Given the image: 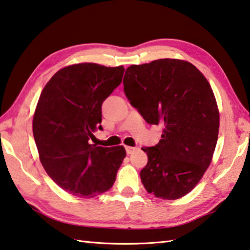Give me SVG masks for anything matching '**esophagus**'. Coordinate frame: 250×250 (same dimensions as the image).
<instances>
[{"label": "esophagus", "instance_id": "34e87169", "mask_svg": "<svg viewBox=\"0 0 250 250\" xmlns=\"http://www.w3.org/2000/svg\"><path fill=\"white\" fill-rule=\"evenodd\" d=\"M135 150H136V147H132V146H125V151L128 155L134 153Z\"/></svg>", "mask_w": 250, "mask_h": 250}]
</instances>
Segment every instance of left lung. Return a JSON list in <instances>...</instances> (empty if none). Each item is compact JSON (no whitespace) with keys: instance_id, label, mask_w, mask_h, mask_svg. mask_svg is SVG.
I'll use <instances>...</instances> for the list:
<instances>
[{"instance_id":"left-lung-1","label":"left lung","mask_w":250,"mask_h":250,"mask_svg":"<svg viewBox=\"0 0 250 250\" xmlns=\"http://www.w3.org/2000/svg\"><path fill=\"white\" fill-rule=\"evenodd\" d=\"M125 94L149 125L164 126L161 140L142 147L147 165L145 189L163 199L189 193L211 163L219 133V110L211 86L188 62L164 58L126 68Z\"/></svg>"}]
</instances>
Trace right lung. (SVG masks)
<instances>
[{"instance_id":"add662e5","label":"right lung","mask_w":250,"mask_h":250,"mask_svg":"<svg viewBox=\"0 0 250 250\" xmlns=\"http://www.w3.org/2000/svg\"><path fill=\"white\" fill-rule=\"evenodd\" d=\"M124 66L82 62L58 70L46 83L34 111L32 130L40 161L63 190L94 197L115 183L125 157L124 146L91 144L102 130V104L118 86Z\"/></svg>"}]
</instances>
